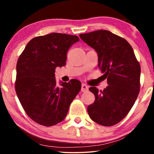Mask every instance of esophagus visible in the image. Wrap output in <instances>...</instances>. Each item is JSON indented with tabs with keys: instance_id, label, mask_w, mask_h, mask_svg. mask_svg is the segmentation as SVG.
<instances>
[{
	"instance_id": "1",
	"label": "esophagus",
	"mask_w": 154,
	"mask_h": 154,
	"mask_svg": "<svg viewBox=\"0 0 154 154\" xmlns=\"http://www.w3.org/2000/svg\"><path fill=\"white\" fill-rule=\"evenodd\" d=\"M88 89H89V88H88V86L87 85L84 84V83H82V89H81V90H82V92H87V91L88 90Z\"/></svg>"
}]
</instances>
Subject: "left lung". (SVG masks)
Masks as SVG:
<instances>
[{
    "label": "left lung",
    "mask_w": 154,
    "mask_h": 154,
    "mask_svg": "<svg viewBox=\"0 0 154 154\" xmlns=\"http://www.w3.org/2000/svg\"><path fill=\"white\" fill-rule=\"evenodd\" d=\"M80 38L97 53L98 66L107 77L109 85L95 96L88 106L90 118L98 124L111 126L122 120L136 101L140 90V66L133 49L124 38L109 30L80 34Z\"/></svg>",
    "instance_id": "obj_1"
}]
</instances>
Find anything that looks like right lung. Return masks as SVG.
<instances>
[{
    "label": "right lung",
    "mask_w": 154,
    "mask_h": 154,
    "mask_svg": "<svg viewBox=\"0 0 154 154\" xmlns=\"http://www.w3.org/2000/svg\"><path fill=\"white\" fill-rule=\"evenodd\" d=\"M79 41L77 36L56 32L36 36L19 57L15 91L26 113L37 124L51 126L64 120L80 91L77 79L58 86L54 73L56 67L65 66L68 49Z\"/></svg>",
    "instance_id": "obj_1"
}]
</instances>
